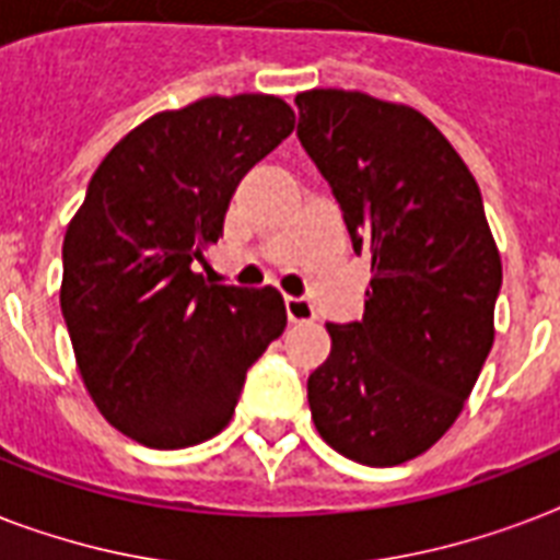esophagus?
<instances>
[{
	"label": "esophagus",
	"instance_id": "1",
	"mask_svg": "<svg viewBox=\"0 0 560 560\" xmlns=\"http://www.w3.org/2000/svg\"><path fill=\"white\" fill-rule=\"evenodd\" d=\"M284 307H288V319L290 323H311L314 319V305L307 302V299H296L288 296L284 299Z\"/></svg>",
	"mask_w": 560,
	"mask_h": 560
}]
</instances>
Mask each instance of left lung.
I'll return each instance as SVG.
<instances>
[{
  "label": "left lung",
  "instance_id": "left-lung-1",
  "mask_svg": "<svg viewBox=\"0 0 560 560\" xmlns=\"http://www.w3.org/2000/svg\"><path fill=\"white\" fill-rule=\"evenodd\" d=\"M296 136L354 253L372 264L358 323H328L307 377L325 442L369 468L433 447L465 407L491 342L503 267L477 179L418 109L363 92L296 95Z\"/></svg>",
  "mask_w": 560,
  "mask_h": 560
}]
</instances>
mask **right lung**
I'll use <instances>...</instances> for the list:
<instances>
[{"label":"right lung","instance_id":"add662e5","mask_svg":"<svg viewBox=\"0 0 560 560\" xmlns=\"http://www.w3.org/2000/svg\"><path fill=\"white\" fill-rule=\"evenodd\" d=\"M293 121L272 95H214L148 118L92 174L63 237L60 311L95 407L133 442L177 451L218 435L288 325L276 288L211 284L194 264Z\"/></svg>","mask_w":560,"mask_h":560}]
</instances>
